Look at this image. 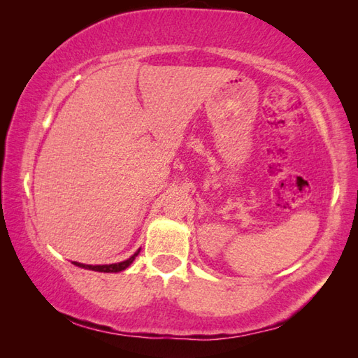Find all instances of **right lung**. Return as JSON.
<instances>
[{
	"label": "right lung",
	"mask_w": 358,
	"mask_h": 358,
	"mask_svg": "<svg viewBox=\"0 0 358 358\" xmlns=\"http://www.w3.org/2000/svg\"><path fill=\"white\" fill-rule=\"evenodd\" d=\"M140 254V249L136 250V252L131 257L127 258V260L121 262V263H115V264H96V266H92V264H83V263H77L73 262V264L80 266V268H85V269H89V271H98V272H120V271H124L126 268H129L131 266V263L135 260V257Z\"/></svg>",
	"instance_id": "add662e5"
}]
</instances>
